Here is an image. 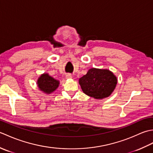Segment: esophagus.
Instances as JSON below:
<instances>
[{
  "label": "esophagus",
  "instance_id": "1",
  "mask_svg": "<svg viewBox=\"0 0 153 153\" xmlns=\"http://www.w3.org/2000/svg\"><path fill=\"white\" fill-rule=\"evenodd\" d=\"M66 77L67 79H72V76H71V74H68Z\"/></svg>",
  "mask_w": 153,
  "mask_h": 153
}]
</instances>
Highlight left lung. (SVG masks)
Here are the masks:
<instances>
[{
	"label": "left lung",
	"mask_w": 153,
	"mask_h": 153,
	"mask_svg": "<svg viewBox=\"0 0 153 153\" xmlns=\"http://www.w3.org/2000/svg\"><path fill=\"white\" fill-rule=\"evenodd\" d=\"M118 79L108 69L93 68L79 79V83L85 95L95 99L108 97L114 91Z\"/></svg>",
	"instance_id": "1"
}]
</instances>
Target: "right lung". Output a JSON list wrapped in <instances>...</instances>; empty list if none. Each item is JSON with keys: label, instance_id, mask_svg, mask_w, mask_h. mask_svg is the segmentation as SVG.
<instances>
[{"label": "right lung", "instance_id": "1", "mask_svg": "<svg viewBox=\"0 0 153 153\" xmlns=\"http://www.w3.org/2000/svg\"><path fill=\"white\" fill-rule=\"evenodd\" d=\"M59 85V81L53 78L47 73L41 74L37 81V85L39 89L47 95L56 90Z\"/></svg>", "mask_w": 153, "mask_h": 153}]
</instances>
